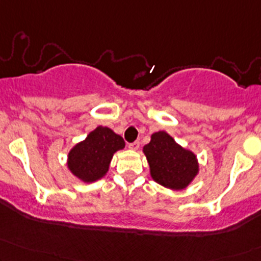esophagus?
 I'll return each mask as SVG.
<instances>
[{"instance_id":"esophagus-1","label":"esophagus","mask_w":261,"mask_h":261,"mask_svg":"<svg viewBox=\"0 0 261 261\" xmlns=\"http://www.w3.org/2000/svg\"><path fill=\"white\" fill-rule=\"evenodd\" d=\"M139 147H140V141H134L131 142V144H128V148H130V150L136 151L139 150Z\"/></svg>"}]
</instances>
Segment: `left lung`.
Listing matches in <instances>:
<instances>
[{
	"label": "left lung",
	"instance_id": "left-lung-1",
	"mask_svg": "<svg viewBox=\"0 0 261 261\" xmlns=\"http://www.w3.org/2000/svg\"><path fill=\"white\" fill-rule=\"evenodd\" d=\"M144 153L153 181L170 190H185L199 171L196 154L179 146L166 131L151 135Z\"/></svg>",
	"mask_w": 261,
	"mask_h": 261
}]
</instances>
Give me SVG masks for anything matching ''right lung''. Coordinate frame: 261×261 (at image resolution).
Returning a JSON list of instances; mask_svg holds the SVG:
<instances>
[{
	"label": "right lung",
	"mask_w": 261,
	"mask_h": 261,
	"mask_svg": "<svg viewBox=\"0 0 261 261\" xmlns=\"http://www.w3.org/2000/svg\"><path fill=\"white\" fill-rule=\"evenodd\" d=\"M124 147L121 136L111 128L98 126L69 151L68 168L83 182H95L107 174L114 153Z\"/></svg>",
	"instance_id": "obj_1"
}]
</instances>
